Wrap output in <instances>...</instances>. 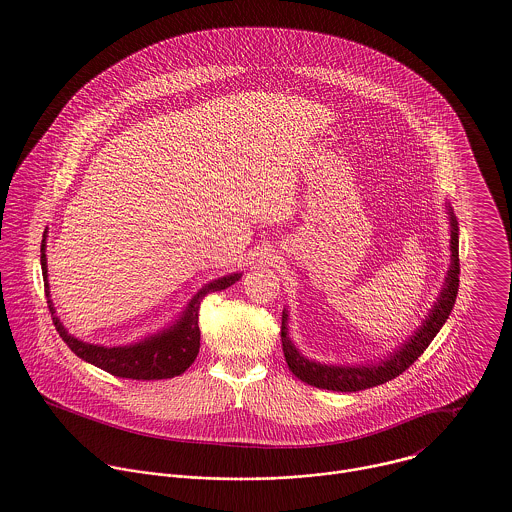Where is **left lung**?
<instances>
[{
    "label": "left lung",
    "mask_w": 512,
    "mask_h": 512,
    "mask_svg": "<svg viewBox=\"0 0 512 512\" xmlns=\"http://www.w3.org/2000/svg\"><path fill=\"white\" fill-rule=\"evenodd\" d=\"M449 219H451V267L447 270L445 286L438 297V303L434 305L432 313L426 318V322L418 328L411 340L407 341L399 351H395L390 359L368 366H326L313 363L299 355V351L293 347L292 341L288 338L286 320L288 315H282V349L286 363L290 366L293 374L320 390L332 391H359L366 388H374L380 384H386L399 374H403L414 361L426 351V347L436 338L441 326L451 315L457 293H459V274H461V263H459V222L453 215V209L449 207Z\"/></svg>",
    "instance_id": "left-lung-1"
}]
</instances>
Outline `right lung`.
<instances>
[{"label": "right lung", "instance_id": "1", "mask_svg": "<svg viewBox=\"0 0 512 512\" xmlns=\"http://www.w3.org/2000/svg\"><path fill=\"white\" fill-rule=\"evenodd\" d=\"M40 263L44 274V290L48 297L49 313L53 318L55 330L63 341L71 347L76 357L90 365L98 366L101 370L119 376V378H132V380H165L180 376L188 366L192 365L199 353V305L207 293L220 292L240 280L242 274H228L219 280L209 282L205 288L195 293L194 299L186 307L184 315L169 330L146 338L134 345L124 347H101L86 341L76 340L59 318L55 317V307L49 299L48 265H46V234L40 247Z\"/></svg>", "mask_w": 512, "mask_h": 512}]
</instances>
